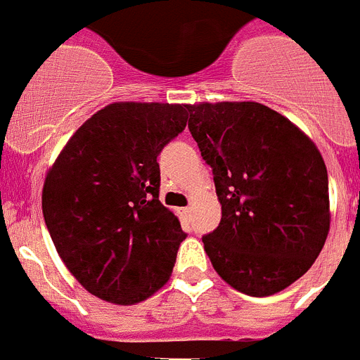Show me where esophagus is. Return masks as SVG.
I'll list each match as a JSON object with an SVG mask.
<instances>
[{"instance_id":"esophagus-1","label":"esophagus","mask_w":360,"mask_h":360,"mask_svg":"<svg viewBox=\"0 0 360 360\" xmlns=\"http://www.w3.org/2000/svg\"><path fill=\"white\" fill-rule=\"evenodd\" d=\"M182 214H184V215H189V214H191V206H186V208L182 210Z\"/></svg>"}]
</instances>
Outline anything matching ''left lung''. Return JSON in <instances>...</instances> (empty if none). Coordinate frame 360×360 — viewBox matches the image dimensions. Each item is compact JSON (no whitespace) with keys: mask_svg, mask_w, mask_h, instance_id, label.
I'll use <instances>...</instances> for the list:
<instances>
[{"mask_svg":"<svg viewBox=\"0 0 360 360\" xmlns=\"http://www.w3.org/2000/svg\"><path fill=\"white\" fill-rule=\"evenodd\" d=\"M188 111L221 202V223L202 236L204 251L238 292L277 294L309 271L329 234L323 158L297 126L262 103H197Z\"/></svg>","mask_w":360,"mask_h":360,"instance_id":"left-lung-1","label":"left lung"}]
</instances>
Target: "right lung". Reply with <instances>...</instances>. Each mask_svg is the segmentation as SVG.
Wrapping results in <instances>:
<instances>
[{"mask_svg":"<svg viewBox=\"0 0 360 360\" xmlns=\"http://www.w3.org/2000/svg\"><path fill=\"white\" fill-rule=\"evenodd\" d=\"M180 103H109L72 135L46 174L42 214L83 288L117 304L169 281L186 232L160 202L158 156L188 122Z\"/></svg>","mask_w":360,"mask_h":360,"instance_id":"right-lung-1","label":"right lung"}]
</instances>
